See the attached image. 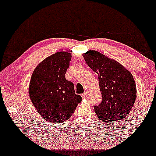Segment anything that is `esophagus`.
Here are the masks:
<instances>
[{"label":"esophagus","instance_id":"34e87169","mask_svg":"<svg viewBox=\"0 0 156 156\" xmlns=\"http://www.w3.org/2000/svg\"><path fill=\"white\" fill-rule=\"evenodd\" d=\"M82 98H83V99H85L87 98V92L85 91V92H84V93L83 94H82Z\"/></svg>","mask_w":156,"mask_h":156}]
</instances>
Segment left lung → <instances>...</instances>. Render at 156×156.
Returning <instances> with one entry per match:
<instances>
[{
    "mask_svg": "<svg viewBox=\"0 0 156 156\" xmlns=\"http://www.w3.org/2000/svg\"><path fill=\"white\" fill-rule=\"evenodd\" d=\"M87 65L98 74L102 102L94 106L100 120L119 121L128 116L136 99V85L126 68L97 51L83 54Z\"/></svg>",
    "mask_w": 156,
    "mask_h": 156,
    "instance_id": "left-lung-1",
    "label": "left lung"
}]
</instances>
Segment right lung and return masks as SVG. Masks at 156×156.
<instances>
[{
    "mask_svg": "<svg viewBox=\"0 0 156 156\" xmlns=\"http://www.w3.org/2000/svg\"><path fill=\"white\" fill-rule=\"evenodd\" d=\"M71 54L57 52L37 65L29 86L30 100L39 115L49 123L69 119L82 101L75 94L73 83L65 79Z\"/></svg>",
    "mask_w": 156,
    "mask_h": 156,
    "instance_id": "obj_1",
    "label": "right lung"
}]
</instances>
